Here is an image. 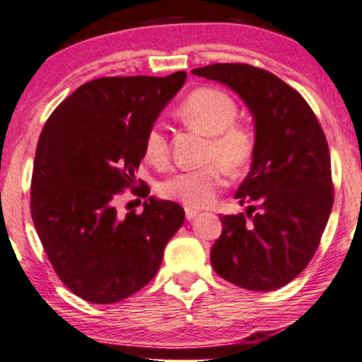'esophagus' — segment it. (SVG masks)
Segmentation results:
<instances>
[{
    "label": "esophagus",
    "mask_w": 362,
    "mask_h": 362,
    "mask_svg": "<svg viewBox=\"0 0 362 362\" xmlns=\"http://www.w3.org/2000/svg\"><path fill=\"white\" fill-rule=\"evenodd\" d=\"M185 213H186V219H187V221H191V219H194L196 216L199 214V211L194 209V208H186Z\"/></svg>",
    "instance_id": "1"
}]
</instances>
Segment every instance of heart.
Here are the masks:
<instances>
[{
    "mask_svg": "<svg viewBox=\"0 0 362 362\" xmlns=\"http://www.w3.org/2000/svg\"><path fill=\"white\" fill-rule=\"evenodd\" d=\"M238 103L226 91L213 86L194 89L177 107L186 126L209 136L203 168L173 175L159 187L163 198L177 201L186 208H204L213 203L226 182V170L238 175L250 166L256 153V133L251 126L238 123ZM143 153L153 166H166L170 141L164 126L156 123L144 138Z\"/></svg>",
    "mask_w": 362,
    "mask_h": 362,
    "instance_id": "obj_1",
    "label": "heart"
}]
</instances>
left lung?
Returning a JSON list of instances; mask_svg holds the SVG:
<instances>
[{"label": "left lung", "mask_w": 362, "mask_h": 362, "mask_svg": "<svg viewBox=\"0 0 362 362\" xmlns=\"http://www.w3.org/2000/svg\"><path fill=\"white\" fill-rule=\"evenodd\" d=\"M192 74L226 84L255 118L256 153L236 192L246 214L223 216L211 264L250 291L283 288L309 264L332 208L326 136L306 100L266 69L219 63Z\"/></svg>", "instance_id": "left-lung-1"}]
</instances>
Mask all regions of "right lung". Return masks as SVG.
Wrapping results in <instances>:
<instances>
[{
  "instance_id": "obj_1",
  "label": "right lung",
  "mask_w": 362,
  "mask_h": 362,
  "mask_svg": "<svg viewBox=\"0 0 362 362\" xmlns=\"http://www.w3.org/2000/svg\"><path fill=\"white\" fill-rule=\"evenodd\" d=\"M185 81V71L93 79L61 103L41 131L31 218L56 274L84 301L112 304L144 288L185 223L180 204L153 196L141 214L121 218L115 208L124 189L149 194L136 181L144 138Z\"/></svg>"
}]
</instances>
